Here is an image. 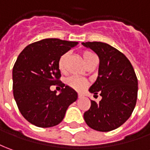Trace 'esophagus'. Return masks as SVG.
Instances as JSON below:
<instances>
[{"mask_svg": "<svg viewBox=\"0 0 150 150\" xmlns=\"http://www.w3.org/2000/svg\"><path fill=\"white\" fill-rule=\"evenodd\" d=\"M82 97V95L81 94H78V98H81Z\"/></svg>", "mask_w": 150, "mask_h": 150, "instance_id": "obj_1", "label": "esophagus"}]
</instances>
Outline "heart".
Instances as JSON below:
<instances>
[{"mask_svg":"<svg viewBox=\"0 0 150 150\" xmlns=\"http://www.w3.org/2000/svg\"><path fill=\"white\" fill-rule=\"evenodd\" d=\"M81 57H82L83 61L85 62L86 65L90 64L95 59H96V55L92 52L88 51V50H84L81 53ZM68 58H69V53H64V54H62L59 58V59L58 66H59V70L62 72L64 70L65 64H66V62L68 60ZM67 84L74 90L82 91L87 86L88 82L84 79H81V78H79L77 77H71L67 80Z\"/></svg>","mask_w":150,"mask_h":150,"instance_id":"b5f03b06","label":"heart"}]
</instances>
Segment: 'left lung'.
<instances>
[{
    "label": "left lung",
    "mask_w": 150,
    "mask_h": 150,
    "mask_svg": "<svg viewBox=\"0 0 150 150\" xmlns=\"http://www.w3.org/2000/svg\"><path fill=\"white\" fill-rule=\"evenodd\" d=\"M82 45L99 56L98 77L89 91L102 97L99 103L91 100L84 119L91 128L110 132L123 124L135 108L138 92L136 73L128 59L110 45L100 42Z\"/></svg>",
    "instance_id": "left-lung-1"
}]
</instances>
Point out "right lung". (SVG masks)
Segmentation results:
<instances>
[{
  "label": "right lung",
  "mask_w": 150,
  "mask_h": 150,
  "mask_svg": "<svg viewBox=\"0 0 150 150\" xmlns=\"http://www.w3.org/2000/svg\"><path fill=\"white\" fill-rule=\"evenodd\" d=\"M78 42L48 38L26 46L13 68V94L19 111L28 122L39 127L60 123L77 93L62 83L58 62ZM62 87L59 95L51 85Z\"/></svg>",
  "instance_id": "right-lung-1"
}]
</instances>
